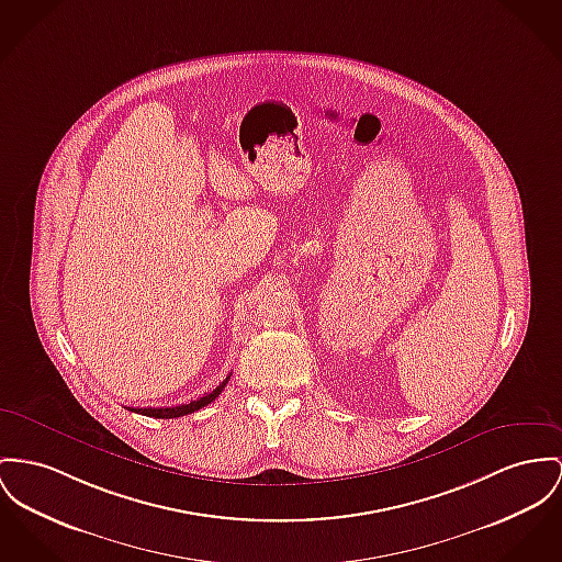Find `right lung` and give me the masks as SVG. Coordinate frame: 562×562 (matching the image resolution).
<instances>
[{"label": "right lung", "instance_id": "add662e5", "mask_svg": "<svg viewBox=\"0 0 562 562\" xmlns=\"http://www.w3.org/2000/svg\"><path fill=\"white\" fill-rule=\"evenodd\" d=\"M227 381H229V374L225 376L224 381L213 392H209V394H204V396H200V398H195L191 403H186V405H179V407H149V409H130V412L140 413V415H147V417H157V419H170V417L189 415V413L198 412V409L211 405L222 394V390H224Z\"/></svg>", "mask_w": 562, "mask_h": 562}]
</instances>
